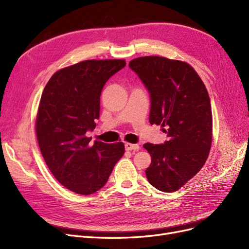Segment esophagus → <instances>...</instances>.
Wrapping results in <instances>:
<instances>
[{"label":"esophagus","mask_w":249,"mask_h":249,"mask_svg":"<svg viewBox=\"0 0 249 249\" xmlns=\"http://www.w3.org/2000/svg\"><path fill=\"white\" fill-rule=\"evenodd\" d=\"M124 147L126 150H138L139 149V145L138 144H133V143H125Z\"/></svg>","instance_id":"obj_1"}]
</instances>
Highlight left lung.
<instances>
[{
	"instance_id": "1",
	"label": "left lung",
	"mask_w": 249,
	"mask_h": 249,
	"mask_svg": "<svg viewBox=\"0 0 249 249\" xmlns=\"http://www.w3.org/2000/svg\"><path fill=\"white\" fill-rule=\"evenodd\" d=\"M130 69L150 96L149 123L161 125L168 140L145 143L152 157L149 184L175 192L202 168L212 144V109L207 88L193 67L159 56L133 59Z\"/></svg>"
}]
</instances>
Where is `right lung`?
<instances>
[{"label":"right lung","mask_w":249,"mask_h":249,"mask_svg":"<svg viewBox=\"0 0 249 249\" xmlns=\"http://www.w3.org/2000/svg\"><path fill=\"white\" fill-rule=\"evenodd\" d=\"M124 66V60H85L56 71L43 89L37 141L53 176L72 192L100 190L124 154L123 142L91 144L86 136L100 117L104 85Z\"/></svg>","instance_id":"add662e5"}]
</instances>
